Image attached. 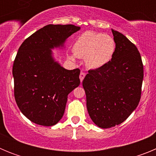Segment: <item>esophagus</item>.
<instances>
[{"label": "esophagus", "mask_w": 156, "mask_h": 156, "mask_svg": "<svg viewBox=\"0 0 156 156\" xmlns=\"http://www.w3.org/2000/svg\"><path fill=\"white\" fill-rule=\"evenodd\" d=\"M84 77H85V73H83V72H81L80 74V80L81 83H82V81L83 80Z\"/></svg>", "instance_id": "esophagus-1"}]
</instances>
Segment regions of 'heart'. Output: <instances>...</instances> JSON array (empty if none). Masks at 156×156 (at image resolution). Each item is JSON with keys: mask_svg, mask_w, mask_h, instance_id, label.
I'll return each mask as SVG.
<instances>
[{"mask_svg": "<svg viewBox=\"0 0 156 156\" xmlns=\"http://www.w3.org/2000/svg\"><path fill=\"white\" fill-rule=\"evenodd\" d=\"M115 51V41L109 35L87 31L75 41L73 48V55L69 58L72 60L76 57L84 58L87 68L97 69L111 61Z\"/></svg>", "mask_w": 156, "mask_h": 156, "instance_id": "b5f03b06", "label": "heart"}]
</instances>
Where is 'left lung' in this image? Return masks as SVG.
<instances>
[{
	"label": "left lung",
	"instance_id": "8db88e82",
	"mask_svg": "<svg viewBox=\"0 0 156 156\" xmlns=\"http://www.w3.org/2000/svg\"><path fill=\"white\" fill-rule=\"evenodd\" d=\"M115 51L111 61L88 71L83 80L88 113L98 127L122 123L138 105L144 70L137 47L112 29Z\"/></svg>",
	"mask_w": 156,
	"mask_h": 156
}]
</instances>
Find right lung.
<instances>
[{"label": "right lung", "mask_w": 156, "mask_h": 156, "mask_svg": "<svg viewBox=\"0 0 156 156\" xmlns=\"http://www.w3.org/2000/svg\"><path fill=\"white\" fill-rule=\"evenodd\" d=\"M80 30L74 25H47L25 40L14 61L15 98L22 113L36 124L51 126L62 119L68 94L79 86V69L68 70L52 50L63 49Z\"/></svg>", "instance_id": "obj_1"}]
</instances>
